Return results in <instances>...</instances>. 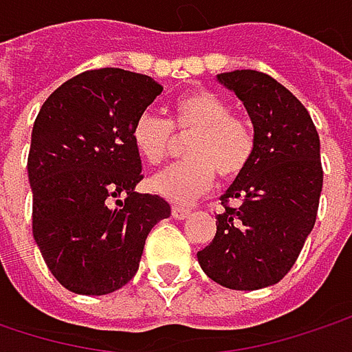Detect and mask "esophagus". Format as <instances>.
Returning a JSON list of instances; mask_svg holds the SVG:
<instances>
[{"label":"esophagus","instance_id":"1","mask_svg":"<svg viewBox=\"0 0 352 352\" xmlns=\"http://www.w3.org/2000/svg\"><path fill=\"white\" fill-rule=\"evenodd\" d=\"M171 215L175 219H185L191 215V209H189V207H179V205H175V207L171 209Z\"/></svg>","mask_w":352,"mask_h":352}]
</instances>
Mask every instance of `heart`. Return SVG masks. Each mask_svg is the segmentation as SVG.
<instances>
[{"instance_id": "1", "label": "heart", "mask_w": 352, "mask_h": 352, "mask_svg": "<svg viewBox=\"0 0 352 352\" xmlns=\"http://www.w3.org/2000/svg\"><path fill=\"white\" fill-rule=\"evenodd\" d=\"M185 141L187 161L149 179V189L173 203H191L221 179L233 181L251 165L257 151L253 123L233 113L227 99L209 89H193L173 103L171 121L153 113L135 119L131 141L135 151L149 165H161Z\"/></svg>"}]
</instances>
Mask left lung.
<instances>
[{
  "label": "left lung",
  "mask_w": 352,
  "mask_h": 352,
  "mask_svg": "<svg viewBox=\"0 0 352 352\" xmlns=\"http://www.w3.org/2000/svg\"><path fill=\"white\" fill-rule=\"evenodd\" d=\"M219 81L245 103L257 133L249 169L221 197L213 241L197 253L209 279L235 291L279 283L315 227L322 189L319 133L285 85L253 69Z\"/></svg>",
  "instance_id": "8db88e82"
}]
</instances>
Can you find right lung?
Here are the masks:
<instances>
[{
	"label": "right lung",
	"instance_id": "1",
	"mask_svg": "<svg viewBox=\"0 0 352 352\" xmlns=\"http://www.w3.org/2000/svg\"><path fill=\"white\" fill-rule=\"evenodd\" d=\"M161 91L141 73L91 69L57 87L33 123V239L72 293L107 295L127 285L149 231L171 215L165 199L135 191L143 173L131 129Z\"/></svg>",
	"mask_w": 352,
	"mask_h": 352
}]
</instances>
